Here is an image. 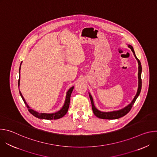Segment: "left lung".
Masks as SVG:
<instances>
[{
  "mask_svg": "<svg viewBox=\"0 0 157 157\" xmlns=\"http://www.w3.org/2000/svg\"><path fill=\"white\" fill-rule=\"evenodd\" d=\"M128 47L131 49L132 52L133 53L134 56H135V58L137 60L138 64H139V73H138L139 86H138V89H137V94H136V96L134 97V98L132 100V101L131 102V103L129 104L126 107H125L124 108H123L122 109H120V110H114V111H111V112H101V111L99 110L98 109H97L96 108V107L94 104L93 97H92V96L91 95L90 93H89V98H90V99H91V101L92 109H93V113L96 117H98L100 119H117L121 118V117L125 116L128 113H129V111L132 109L133 105L134 104V103H135L137 98H138V96H139V94L140 93L141 89H142V78H141L142 65H141V63H140V60L137 58V56L136 55V53H135V52H134L132 46L130 45V44H128Z\"/></svg>",
  "mask_w": 157,
  "mask_h": 157,
  "instance_id": "1",
  "label": "left lung"
}]
</instances>
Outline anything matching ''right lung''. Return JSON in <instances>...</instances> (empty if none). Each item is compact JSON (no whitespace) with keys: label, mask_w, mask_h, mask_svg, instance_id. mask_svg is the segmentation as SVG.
<instances>
[{"label":"right lung","mask_w":157,"mask_h":157,"mask_svg":"<svg viewBox=\"0 0 157 157\" xmlns=\"http://www.w3.org/2000/svg\"><path fill=\"white\" fill-rule=\"evenodd\" d=\"M21 64V63L20 64V66ZM20 66L19 68V73H20ZM18 89H19V86H20V78L18 79ZM74 89V86L71 87L69 90L68 91V92L66 93V99H65V102L64 104L63 105V106L62 107V108L58 110V112H56L55 113H52V114H47V113H39L36 111H35L34 110H33L32 109H31L29 105L27 104L26 101H25L23 96H22L21 93L20 91H19L20 94L23 99L25 104L26 105L27 107L28 108L29 111L30 112V113H31L33 116H34L35 117L38 118V119H47V120H53V119H60L61 117H63L66 113L67 112L68 110V108L70 106V97L72 93V91Z\"/></svg>","instance_id":"obj_1"}]
</instances>
